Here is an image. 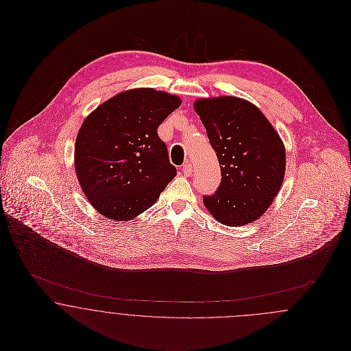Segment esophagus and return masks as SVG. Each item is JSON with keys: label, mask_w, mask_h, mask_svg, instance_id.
Returning <instances> with one entry per match:
<instances>
[{"label": "esophagus", "mask_w": 351, "mask_h": 351, "mask_svg": "<svg viewBox=\"0 0 351 351\" xmlns=\"http://www.w3.org/2000/svg\"><path fill=\"white\" fill-rule=\"evenodd\" d=\"M183 172L185 176H191L192 175V165L191 163H185L183 166Z\"/></svg>", "instance_id": "obj_1"}]
</instances>
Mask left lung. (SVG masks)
<instances>
[{"label": "left lung", "instance_id": "8db88e82", "mask_svg": "<svg viewBox=\"0 0 351 351\" xmlns=\"http://www.w3.org/2000/svg\"><path fill=\"white\" fill-rule=\"evenodd\" d=\"M193 106L222 176L217 191L202 197L204 205L222 225H247L267 210L283 184V142L249 101L222 96L199 99Z\"/></svg>", "mask_w": 351, "mask_h": 351}]
</instances>
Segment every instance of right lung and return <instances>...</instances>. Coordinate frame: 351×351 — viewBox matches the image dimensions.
Instances as JSON below:
<instances>
[{
    "mask_svg": "<svg viewBox=\"0 0 351 351\" xmlns=\"http://www.w3.org/2000/svg\"><path fill=\"white\" fill-rule=\"evenodd\" d=\"M180 104L178 96L138 88L105 101L85 118L75 169L86 199L104 217L139 216L176 176L158 128Z\"/></svg>",
    "mask_w": 351,
    "mask_h": 351,
    "instance_id": "right-lung-1",
    "label": "right lung"
}]
</instances>
